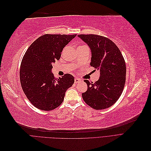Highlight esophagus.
Listing matches in <instances>:
<instances>
[{"mask_svg": "<svg viewBox=\"0 0 151 151\" xmlns=\"http://www.w3.org/2000/svg\"><path fill=\"white\" fill-rule=\"evenodd\" d=\"M81 81V80L79 78H75V79H74V82H75V83H76V84L80 83Z\"/></svg>", "mask_w": 151, "mask_h": 151, "instance_id": "1", "label": "esophagus"}]
</instances>
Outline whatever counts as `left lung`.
Returning a JSON list of instances; mask_svg holds the SVG:
<instances>
[{
    "instance_id": "8db88e82",
    "label": "left lung",
    "mask_w": 151,
    "mask_h": 151,
    "mask_svg": "<svg viewBox=\"0 0 151 151\" xmlns=\"http://www.w3.org/2000/svg\"><path fill=\"white\" fill-rule=\"evenodd\" d=\"M91 50V66L99 70L94 83L84 81L88 90L82 94L85 103L95 109L111 106L120 97L126 80L125 62L119 48L111 40L96 35H79Z\"/></svg>"
}]
</instances>
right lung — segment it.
I'll use <instances>...</instances> for the list:
<instances>
[{
  "instance_id": "1",
  "label": "right lung",
  "mask_w": 151,
  "mask_h": 151,
  "mask_svg": "<svg viewBox=\"0 0 151 151\" xmlns=\"http://www.w3.org/2000/svg\"><path fill=\"white\" fill-rule=\"evenodd\" d=\"M77 35H50L40 36L32 43L22 58L20 81L27 98L34 106L51 111L60 106L74 77L66 74L55 78L52 64L58 60L66 45Z\"/></svg>"
}]
</instances>
